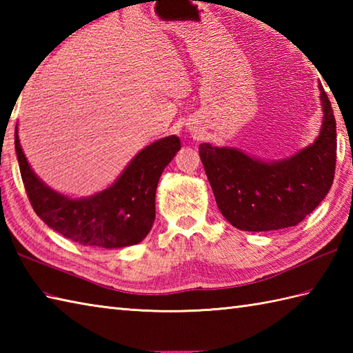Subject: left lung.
<instances>
[{
	"mask_svg": "<svg viewBox=\"0 0 353 353\" xmlns=\"http://www.w3.org/2000/svg\"><path fill=\"white\" fill-rule=\"evenodd\" d=\"M323 119L317 139L294 156L265 162L234 147L200 144L199 153L216 206L232 226L267 232L296 226L326 197L334 182L336 130L321 83Z\"/></svg>",
	"mask_w": 353,
	"mask_h": 353,
	"instance_id": "obj_1",
	"label": "left lung"
}]
</instances>
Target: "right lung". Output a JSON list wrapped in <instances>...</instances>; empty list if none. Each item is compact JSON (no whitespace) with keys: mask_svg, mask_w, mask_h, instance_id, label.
I'll return each mask as SVG.
<instances>
[{"mask_svg":"<svg viewBox=\"0 0 353 353\" xmlns=\"http://www.w3.org/2000/svg\"><path fill=\"white\" fill-rule=\"evenodd\" d=\"M21 177L34 212L48 228L81 245L119 249L144 239L156 216V188L165 167L181 150L176 134L154 141L133 157L114 185L95 196L71 199L37 177L14 130Z\"/></svg>","mask_w":353,"mask_h":353,"instance_id":"right-lung-1","label":"right lung"}]
</instances>
